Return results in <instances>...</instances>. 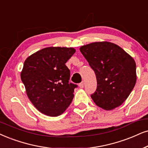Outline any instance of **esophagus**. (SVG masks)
I'll use <instances>...</instances> for the list:
<instances>
[{
    "instance_id": "obj_1",
    "label": "esophagus",
    "mask_w": 148,
    "mask_h": 148,
    "mask_svg": "<svg viewBox=\"0 0 148 148\" xmlns=\"http://www.w3.org/2000/svg\"><path fill=\"white\" fill-rule=\"evenodd\" d=\"M79 87L80 88H83L84 87V82H82L79 84Z\"/></svg>"
}]
</instances>
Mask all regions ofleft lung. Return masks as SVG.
Segmentation results:
<instances>
[{
    "instance_id": "1",
    "label": "left lung",
    "mask_w": 148,
    "mask_h": 148,
    "mask_svg": "<svg viewBox=\"0 0 148 148\" xmlns=\"http://www.w3.org/2000/svg\"><path fill=\"white\" fill-rule=\"evenodd\" d=\"M80 51L96 76L97 89L91 96L93 102L106 111L122 104L136 81L133 58L108 42L91 43L81 46Z\"/></svg>"
}]
</instances>
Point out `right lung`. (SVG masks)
<instances>
[{
	"label": "right lung",
	"instance_id": "add662e5",
	"mask_svg": "<svg viewBox=\"0 0 148 148\" xmlns=\"http://www.w3.org/2000/svg\"><path fill=\"white\" fill-rule=\"evenodd\" d=\"M75 52L73 48L48 47L24 61L20 76L27 96L44 115H60L72 102L77 85L69 83L70 71L65 63Z\"/></svg>",
	"mask_w": 148,
	"mask_h": 148
}]
</instances>
